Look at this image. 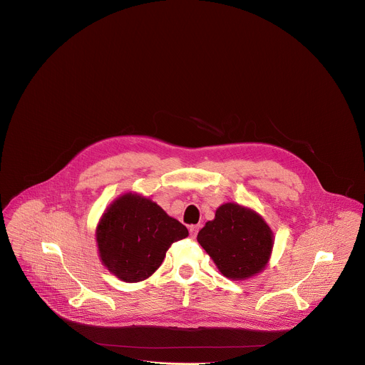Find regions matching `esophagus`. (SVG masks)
<instances>
[{"label": "esophagus", "instance_id": "34e87169", "mask_svg": "<svg viewBox=\"0 0 365 365\" xmlns=\"http://www.w3.org/2000/svg\"><path fill=\"white\" fill-rule=\"evenodd\" d=\"M199 229H200V226H199V225H192V226H189V233H190V236H192L193 239L197 236Z\"/></svg>", "mask_w": 365, "mask_h": 365}]
</instances>
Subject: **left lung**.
Masks as SVG:
<instances>
[{
    "label": "left lung",
    "mask_w": 365,
    "mask_h": 365,
    "mask_svg": "<svg viewBox=\"0 0 365 365\" xmlns=\"http://www.w3.org/2000/svg\"><path fill=\"white\" fill-rule=\"evenodd\" d=\"M197 242L209 253L223 276L240 280L259 273L269 262L273 235L253 210L226 203L215 220L199 232Z\"/></svg>",
    "instance_id": "obj_1"
}]
</instances>
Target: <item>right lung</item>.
<instances>
[{
	"label": "right lung",
	"mask_w": 365,
	"mask_h": 365,
	"mask_svg": "<svg viewBox=\"0 0 365 365\" xmlns=\"http://www.w3.org/2000/svg\"><path fill=\"white\" fill-rule=\"evenodd\" d=\"M189 232L149 199L128 193L103 213L96 242L102 263L128 283L142 282L162 264L169 247Z\"/></svg>",
	"instance_id": "1"
}]
</instances>
